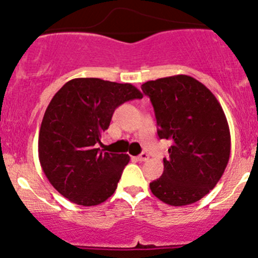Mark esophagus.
<instances>
[{
    "label": "esophagus",
    "instance_id": "obj_1",
    "mask_svg": "<svg viewBox=\"0 0 258 258\" xmlns=\"http://www.w3.org/2000/svg\"><path fill=\"white\" fill-rule=\"evenodd\" d=\"M137 161H140V162H144V161H147L148 160V155L146 152H142L141 155L137 156Z\"/></svg>",
    "mask_w": 258,
    "mask_h": 258
}]
</instances>
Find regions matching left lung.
<instances>
[{
	"mask_svg": "<svg viewBox=\"0 0 258 258\" xmlns=\"http://www.w3.org/2000/svg\"><path fill=\"white\" fill-rule=\"evenodd\" d=\"M141 88L155 110L158 137L172 142L151 192L171 206L197 202L217 184L230 160L225 112L206 86L186 75L147 81Z\"/></svg>",
	"mask_w": 258,
	"mask_h": 258,
	"instance_id": "8db88e82",
	"label": "left lung"
}]
</instances>
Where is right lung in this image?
<instances>
[{"instance_id":"obj_1","label":"right lung","mask_w":258,"mask_h":258,"mask_svg":"<svg viewBox=\"0 0 258 258\" xmlns=\"http://www.w3.org/2000/svg\"><path fill=\"white\" fill-rule=\"evenodd\" d=\"M131 83L74 79L64 83L46 108L38 157L52 186L81 206H96L116 191L130 156L103 152L96 145L122 103L142 98Z\"/></svg>"}]
</instances>
